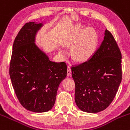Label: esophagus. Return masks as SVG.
Masks as SVG:
<instances>
[{"instance_id":"obj_1","label":"esophagus","mask_w":130,"mask_h":130,"mask_svg":"<svg viewBox=\"0 0 130 130\" xmlns=\"http://www.w3.org/2000/svg\"><path fill=\"white\" fill-rule=\"evenodd\" d=\"M72 75V70H71V68L70 66H68L67 67V76H69Z\"/></svg>"}]
</instances>
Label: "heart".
Masks as SVG:
<instances>
[{"mask_svg": "<svg viewBox=\"0 0 130 130\" xmlns=\"http://www.w3.org/2000/svg\"><path fill=\"white\" fill-rule=\"evenodd\" d=\"M98 35L92 28L83 30L81 28L69 38L67 43L73 45L72 54L76 60L82 61L89 58L96 50L98 43Z\"/></svg>", "mask_w": 130, "mask_h": 130, "instance_id": "b5f03b06", "label": "heart"}]
</instances>
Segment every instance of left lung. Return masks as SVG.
Wrapping results in <instances>:
<instances>
[{
    "mask_svg": "<svg viewBox=\"0 0 130 130\" xmlns=\"http://www.w3.org/2000/svg\"><path fill=\"white\" fill-rule=\"evenodd\" d=\"M71 69L78 107L88 113L106 109L113 102L122 79L121 53L111 33L106 30L104 40L90 59L72 65Z\"/></svg>",
    "mask_w": 130,
    "mask_h": 130,
    "instance_id": "1",
    "label": "left lung"
}]
</instances>
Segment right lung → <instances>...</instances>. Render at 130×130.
I'll return each mask as SVG.
<instances>
[{
    "label": "right lung",
    "instance_id": "right-lung-1",
    "mask_svg": "<svg viewBox=\"0 0 130 130\" xmlns=\"http://www.w3.org/2000/svg\"><path fill=\"white\" fill-rule=\"evenodd\" d=\"M42 24L26 23L15 39L9 75L22 106L30 111H49L55 102L60 83L67 76L65 62H54L34 43Z\"/></svg>",
    "mask_w": 130,
    "mask_h": 130
}]
</instances>
